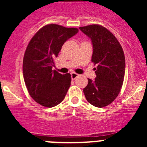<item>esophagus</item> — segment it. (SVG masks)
<instances>
[{"instance_id":"esophagus-1","label":"esophagus","mask_w":147,"mask_h":147,"mask_svg":"<svg viewBox=\"0 0 147 147\" xmlns=\"http://www.w3.org/2000/svg\"><path fill=\"white\" fill-rule=\"evenodd\" d=\"M71 79H72V80H75L76 77H78V76H79V74H76V73L73 72V73H71Z\"/></svg>"}]
</instances>
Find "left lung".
Here are the masks:
<instances>
[{
	"label": "left lung",
	"instance_id": "obj_1",
	"mask_svg": "<svg viewBox=\"0 0 147 147\" xmlns=\"http://www.w3.org/2000/svg\"><path fill=\"white\" fill-rule=\"evenodd\" d=\"M91 40L92 62L97 65L96 77L88 79L83 92L87 101L97 107L112 103L119 94L124 82L125 57L118 40L111 32L100 25L80 27Z\"/></svg>",
	"mask_w": 147,
	"mask_h": 147
}]
</instances>
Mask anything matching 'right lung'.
Instances as JSON below:
<instances>
[{
    "mask_svg": "<svg viewBox=\"0 0 147 147\" xmlns=\"http://www.w3.org/2000/svg\"><path fill=\"white\" fill-rule=\"evenodd\" d=\"M78 32L76 28L49 24L30 40L23 57V78L30 96L40 105L53 107L65 97L71 74H61L52 67L63 44Z\"/></svg>",
    "mask_w": 147,
    "mask_h": 147,
    "instance_id": "right-lung-1",
    "label": "right lung"
}]
</instances>
